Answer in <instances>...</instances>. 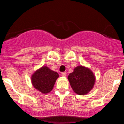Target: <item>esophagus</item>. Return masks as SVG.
Here are the masks:
<instances>
[{
  "label": "esophagus",
  "mask_w": 124,
  "mask_h": 124,
  "mask_svg": "<svg viewBox=\"0 0 124 124\" xmlns=\"http://www.w3.org/2000/svg\"><path fill=\"white\" fill-rule=\"evenodd\" d=\"M66 76H67V73L65 72H62V76H63V77H66Z\"/></svg>",
  "instance_id": "esophagus-1"
}]
</instances>
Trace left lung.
<instances>
[{
	"label": "left lung",
	"mask_w": 124,
	"mask_h": 124,
	"mask_svg": "<svg viewBox=\"0 0 124 124\" xmlns=\"http://www.w3.org/2000/svg\"><path fill=\"white\" fill-rule=\"evenodd\" d=\"M70 85L75 93L80 95L87 94L94 86L95 76L89 68L77 66L68 76Z\"/></svg>",
	"instance_id": "obj_1"
}]
</instances>
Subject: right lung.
Instances as JSON below:
<instances>
[{"instance_id":"right-lung-1","label":"right lung","mask_w":124,"mask_h":124,"mask_svg":"<svg viewBox=\"0 0 124 124\" xmlns=\"http://www.w3.org/2000/svg\"><path fill=\"white\" fill-rule=\"evenodd\" d=\"M59 75L47 66H42L36 70L31 76V82L34 88L43 94L52 91Z\"/></svg>"}]
</instances>
